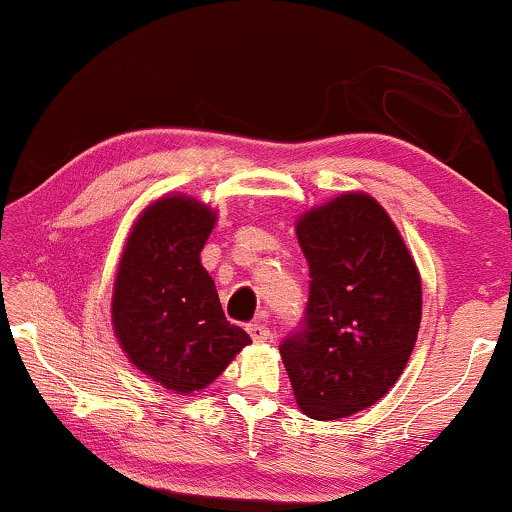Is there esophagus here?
Segmentation results:
<instances>
[{
  "label": "esophagus",
  "instance_id": "esophagus-1",
  "mask_svg": "<svg viewBox=\"0 0 512 512\" xmlns=\"http://www.w3.org/2000/svg\"><path fill=\"white\" fill-rule=\"evenodd\" d=\"M247 331L251 335V340L254 342H268L270 340V328L268 324H263V321H251L247 326Z\"/></svg>",
  "mask_w": 512,
  "mask_h": 512
}]
</instances>
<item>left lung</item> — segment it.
<instances>
[{"label":"left lung","mask_w":512,"mask_h":512,"mask_svg":"<svg viewBox=\"0 0 512 512\" xmlns=\"http://www.w3.org/2000/svg\"><path fill=\"white\" fill-rule=\"evenodd\" d=\"M310 265L303 321L279 345L300 410L319 422L380 401L422 321V282L403 237L366 193H345L296 226Z\"/></svg>","instance_id":"left-lung-1"}]
</instances>
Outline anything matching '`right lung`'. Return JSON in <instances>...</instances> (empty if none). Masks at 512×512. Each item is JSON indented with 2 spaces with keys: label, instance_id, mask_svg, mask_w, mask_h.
Masks as SVG:
<instances>
[{
  "label": "right lung",
  "instance_id": "obj_1",
  "mask_svg": "<svg viewBox=\"0 0 512 512\" xmlns=\"http://www.w3.org/2000/svg\"><path fill=\"white\" fill-rule=\"evenodd\" d=\"M216 214L186 195L146 209L125 244L111 319L128 359L177 394L205 389L251 338L223 314L200 251Z\"/></svg>",
  "mask_w": 512,
  "mask_h": 512
}]
</instances>
